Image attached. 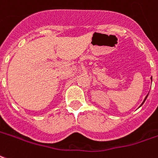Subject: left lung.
<instances>
[{"label": "left lung", "mask_w": 158, "mask_h": 158, "mask_svg": "<svg viewBox=\"0 0 158 158\" xmlns=\"http://www.w3.org/2000/svg\"><path fill=\"white\" fill-rule=\"evenodd\" d=\"M147 96H148V95H147ZM147 96H146V97H145V98H144V102H142V104H143V103H144V101H145V99H146V98H147ZM142 104H141V105H142ZM141 105H140V106H141Z\"/></svg>", "instance_id": "1"}]
</instances>
